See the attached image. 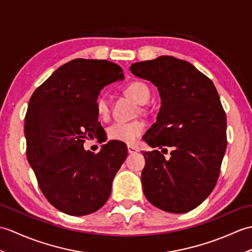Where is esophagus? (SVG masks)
Listing matches in <instances>:
<instances>
[{"label":"esophagus","mask_w":252,"mask_h":252,"mask_svg":"<svg viewBox=\"0 0 252 252\" xmlns=\"http://www.w3.org/2000/svg\"><path fill=\"white\" fill-rule=\"evenodd\" d=\"M127 153L128 154H136V153H138V149L136 147H134V146H127Z\"/></svg>","instance_id":"esophagus-1"}]
</instances>
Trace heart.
<instances>
[{
	"label": "heart",
	"mask_w": 252,
	"mask_h": 252,
	"mask_svg": "<svg viewBox=\"0 0 252 252\" xmlns=\"http://www.w3.org/2000/svg\"><path fill=\"white\" fill-rule=\"evenodd\" d=\"M125 93L138 104H145L150 97L148 87L140 81H133L125 88ZM95 109L99 118L106 119L109 115V104L105 95H98L95 101ZM146 125L142 120L130 122L117 121L107 127V137L125 144H133L145 132Z\"/></svg>",
	"instance_id": "heart-1"
}]
</instances>
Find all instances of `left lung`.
I'll use <instances>...</instances> for the list:
<instances>
[{"label":"left lung","instance_id":"8db88e82","mask_svg":"<svg viewBox=\"0 0 252 252\" xmlns=\"http://www.w3.org/2000/svg\"><path fill=\"white\" fill-rule=\"evenodd\" d=\"M130 71L157 86L161 108L143 139V191L154 206L184 214L206 200L219 178L226 149V116L217 89L206 75L184 60L162 56L134 63Z\"/></svg>","mask_w":252,"mask_h":252}]
</instances>
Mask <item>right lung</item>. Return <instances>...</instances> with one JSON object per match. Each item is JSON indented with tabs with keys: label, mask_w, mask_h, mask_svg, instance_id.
<instances>
[{
	"label": "right lung",
	"mask_w": 252,
	"mask_h": 252,
	"mask_svg": "<svg viewBox=\"0 0 252 252\" xmlns=\"http://www.w3.org/2000/svg\"><path fill=\"white\" fill-rule=\"evenodd\" d=\"M122 78L118 64L75 59L58 68L29 101L28 161L47 201L64 214L85 216L101 208L127 156L126 146L115 140L97 154L84 149L86 139L103 128L95 109L99 91Z\"/></svg>",
	"instance_id": "add662e5"
}]
</instances>
